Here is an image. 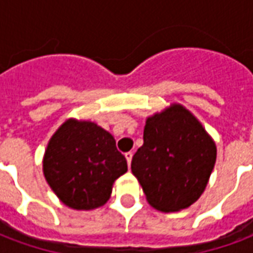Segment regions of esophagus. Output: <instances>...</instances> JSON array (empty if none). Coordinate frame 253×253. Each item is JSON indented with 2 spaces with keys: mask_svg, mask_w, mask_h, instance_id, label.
Returning <instances> with one entry per match:
<instances>
[{
  "mask_svg": "<svg viewBox=\"0 0 253 253\" xmlns=\"http://www.w3.org/2000/svg\"><path fill=\"white\" fill-rule=\"evenodd\" d=\"M126 160H127V164H128V167H130V164H131V159H132V152H127L126 154Z\"/></svg>",
  "mask_w": 253,
  "mask_h": 253,
  "instance_id": "esophagus-1",
  "label": "esophagus"
}]
</instances>
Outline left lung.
Masks as SVG:
<instances>
[{"mask_svg": "<svg viewBox=\"0 0 253 253\" xmlns=\"http://www.w3.org/2000/svg\"><path fill=\"white\" fill-rule=\"evenodd\" d=\"M215 159V143L201 123L186 108L173 104L148 118L131 170L154 209L179 211L202 195Z\"/></svg>", "mask_w": 253, "mask_h": 253, "instance_id": "1", "label": "left lung"}]
</instances>
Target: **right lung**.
<instances>
[{"mask_svg":"<svg viewBox=\"0 0 253 253\" xmlns=\"http://www.w3.org/2000/svg\"><path fill=\"white\" fill-rule=\"evenodd\" d=\"M127 170L110 132L70 119L58 128L43 159L47 183L66 206L89 210L108 201L114 181Z\"/></svg>","mask_w":253,"mask_h":253,"instance_id":"add662e5","label":"right lung"}]
</instances>
